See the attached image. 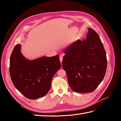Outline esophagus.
I'll return each instance as SVG.
<instances>
[{
	"instance_id": "esophagus-1",
	"label": "esophagus",
	"mask_w": 121,
	"mask_h": 121,
	"mask_svg": "<svg viewBox=\"0 0 121 121\" xmlns=\"http://www.w3.org/2000/svg\"><path fill=\"white\" fill-rule=\"evenodd\" d=\"M63 56H64V54H60V63H62V61H63Z\"/></svg>"
}]
</instances>
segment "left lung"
<instances>
[{"label": "left lung", "instance_id": "1", "mask_svg": "<svg viewBox=\"0 0 121 121\" xmlns=\"http://www.w3.org/2000/svg\"><path fill=\"white\" fill-rule=\"evenodd\" d=\"M62 65L71 88L91 92L104 79L107 68L106 52L99 36L88 28L86 39H79L64 50Z\"/></svg>", "mask_w": 121, "mask_h": 121}]
</instances>
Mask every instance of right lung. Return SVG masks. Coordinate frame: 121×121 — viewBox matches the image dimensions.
Returning <instances> with one entry per match:
<instances>
[{"label": "right lung", "instance_id": "1", "mask_svg": "<svg viewBox=\"0 0 121 121\" xmlns=\"http://www.w3.org/2000/svg\"><path fill=\"white\" fill-rule=\"evenodd\" d=\"M17 44L10 57L9 73L17 90L30 99L44 96L48 92L54 74L61 67L58 54L33 60L26 58Z\"/></svg>", "mask_w": 121, "mask_h": 121}]
</instances>
